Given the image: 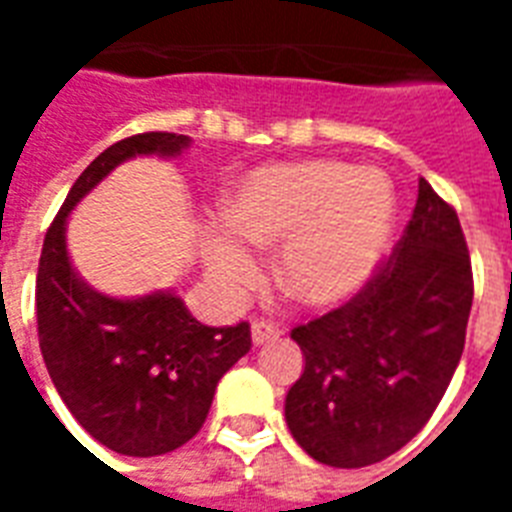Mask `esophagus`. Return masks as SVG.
<instances>
[{"label":"esophagus","instance_id":"34e87169","mask_svg":"<svg viewBox=\"0 0 512 512\" xmlns=\"http://www.w3.org/2000/svg\"><path fill=\"white\" fill-rule=\"evenodd\" d=\"M279 335L281 329L268 324V321H255V324H252V342H255V345H265V342L279 340Z\"/></svg>","mask_w":512,"mask_h":512}]
</instances>
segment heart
Segmentation results:
<instances>
[{
	"label": "heart",
	"mask_w": 512,
	"mask_h": 512,
	"mask_svg": "<svg viewBox=\"0 0 512 512\" xmlns=\"http://www.w3.org/2000/svg\"><path fill=\"white\" fill-rule=\"evenodd\" d=\"M225 225L209 231L204 265L212 284L239 295L257 276L241 241L276 252V279L289 297L332 308L366 287L388 249L396 191L377 167L332 159L268 164L225 193Z\"/></svg>",
	"instance_id": "1"
}]
</instances>
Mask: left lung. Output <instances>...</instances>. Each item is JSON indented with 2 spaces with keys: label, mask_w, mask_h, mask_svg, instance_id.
<instances>
[{
  "label": "left lung",
  "mask_w": 512,
  "mask_h": 512,
  "mask_svg": "<svg viewBox=\"0 0 512 512\" xmlns=\"http://www.w3.org/2000/svg\"><path fill=\"white\" fill-rule=\"evenodd\" d=\"M473 273L460 217L425 177L404 236L350 303L292 329L305 356L284 417L316 462L364 468L436 412L465 348Z\"/></svg>",
  "instance_id": "obj_1"
}]
</instances>
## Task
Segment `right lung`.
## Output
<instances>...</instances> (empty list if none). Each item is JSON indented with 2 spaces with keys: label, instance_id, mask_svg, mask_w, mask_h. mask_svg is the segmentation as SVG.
<instances>
[{
  "label": "right lung",
  "instance_id": "1",
  "mask_svg": "<svg viewBox=\"0 0 512 512\" xmlns=\"http://www.w3.org/2000/svg\"><path fill=\"white\" fill-rule=\"evenodd\" d=\"M188 146V135L143 132L106 148L71 185L39 257L36 327L47 372L76 422L127 457H159L199 433L220 377L252 348L249 324L204 327L172 289L103 295L76 273L66 225L119 164L172 159Z\"/></svg>",
  "mask_w": 512,
  "mask_h": 512
}]
</instances>
